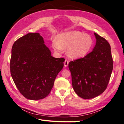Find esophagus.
Returning a JSON list of instances; mask_svg holds the SVG:
<instances>
[{
  "label": "esophagus",
  "instance_id": "esophagus-1",
  "mask_svg": "<svg viewBox=\"0 0 124 124\" xmlns=\"http://www.w3.org/2000/svg\"><path fill=\"white\" fill-rule=\"evenodd\" d=\"M68 64H69V62H68L67 59H66L65 60V62H64V66H65V67H67V66L68 65Z\"/></svg>",
  "mask_w": 124,
  "mask_h": 124
}]
</instances>
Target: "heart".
I'll return each instance as SVG.
<instances>
[{
	"mask_svg": "<svg viewBox=\"0 0 124 124\" xmlns=\"http://www.w3.org/2000/svg\"><path fill=\"white\" fill-rule=\"evenodd\" d=\"M93 46V40L87 34L78 31H70L57 35V40L53 41L56 50L61 51L67 48L66 53L72 58H81L86 56Z\"/></svg>",
	"mask_w": 124,
	"mask_h": 124,
	"instance_id": "obj_1",
	"label": "heart"
}]
</instances>
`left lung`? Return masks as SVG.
<instances>
[{"instance_id": "8db88e82", "label": "left lung", "mask_w": 124, "mask_h": 124, "mask_svg": "<svg viewBox=\"0 0 124 124\" xmlns=\"http://www.w3.org/2000/svg\"><path fill=\"white\" fill-rule=\"evenodd\" d=\"M94 34L96 43L92 51L68 64L74 91L84 99L94 98L104 91L113 69L110 46L104 38Z\"/></svg>"}]
</instances>
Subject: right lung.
Here are the masks:
<instances>
[{
    "mask_svg": "<svg viewBox=\"0 0 124 124\" xmlns=\"http://www.w3.org/2000/svg\"><path fill=\"white\" fill-rule=\"evenodd\" d=\"M64 58L51 56L38 33H30L13 44L10 62V74L19 91L27 99L46 98L56 77L64 67Z\"/></svg>",
    "mask_w": 124,
    "mask_h": 124,
    "instance_id": "obj_1",
    "label": "right lung"
}]
</instances>
